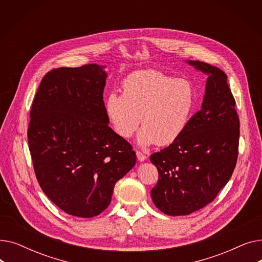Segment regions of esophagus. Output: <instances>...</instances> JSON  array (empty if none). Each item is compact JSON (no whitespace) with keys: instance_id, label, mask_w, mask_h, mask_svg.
<instances>
[{"instance_id":"34e87169","label":"esophagus","mask_w":262,"mask_h":262,"mask_svg":"<svg viewBox=\"0 0 262 262\" xmlns=\"http://www.w3.org/2000/svg\"><path fill=\"white\" fill-rule=\"evenodd\" d=\"M136 155H137V158H138L139 161L146 160V156L144 154H142L141 152H138V150H137V152H136Z\"/></svg>"}]
</instances>
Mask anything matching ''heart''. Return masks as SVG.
Instances as JSON below:
<instances>
[{"mask_svg":"<svg viewBox=\"0 0 262 262\" xmlns=\"http://www.w3.org/2000/svg\"><path fill=\"white\" fill-rule=\"evenodd\" d=\"M123 93H109L105 112L116 134L128 139L139 127L137 142L145 147L175 142L187 128L195 106L189 81L159 71H137L123 80Z\"/></svg>","mask_w":262,"mask_h":262,"instance_id":"1","label":"heart"}]
</instances>
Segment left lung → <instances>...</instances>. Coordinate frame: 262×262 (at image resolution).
<instances>
[{"instance_id":"8db88e82","label":"left lung","mask_w":262,"mask_h":262,"mask_svg":"<svg viewBox=\"0 0 262 262\" xmlns=\"http://www.w3.org/2000/svg\"><path fill=\"white\" fill-rule=\"evenodd\" d=\"M185 61L207 80L201 110L183 135L150 156L159 176L150 195L168 215H188L212 202L229 181L238 157L240 122L226 74L203 61Z\"/></svg>"}]
</instances>
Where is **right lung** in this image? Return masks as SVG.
<instances>
[{"mask_svg": "<svg viewBox=\"0 0 262 262\" xmlns=\"http://www.w3.org/2000/svg\"><path fill=\"white\" fill-rule=\"evenodd\" d=\"M105 66L58 68L40 82L31 109L29 145L39 185L78 217L103 212L116 183L136 163L132 145L108 126Z\"/></svg>", "mask_w": 262, "mask_h": 262, "instance_id": "1", "label": "right lung"}]
</instances>
